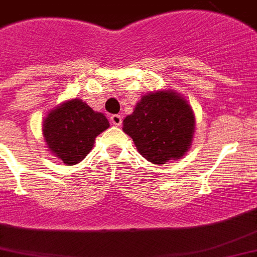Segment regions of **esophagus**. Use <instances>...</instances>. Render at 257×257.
I'll return each instance as SVG.
<instances>
[{
	"label": "esophagus",
	"instance_id": "obj_1",
	"mask_svg": "<svg viewBox=\"0 0 257 257\" xmlns=\"http://www.w3.org/2000/svg\"><path fill=\"white\" fill-rule=\"evenodd\" d=\"M111 122L113 125H116V126H120L122 122V117L120 115H112L111 116Z\"/></svg>",
	"mask_w": 257,
	"mask_h": 257
}]
</instances>
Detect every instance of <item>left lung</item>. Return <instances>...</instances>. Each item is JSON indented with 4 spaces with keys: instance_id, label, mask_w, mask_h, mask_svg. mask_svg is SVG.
Wrapping results in <instances>:
<instances>
[{
    "instance_id": "left-lung-1",
    "label": "left lung",
    "mask_w": 257,
    "mask_h": 257,
    "mask_svg": "<svg viewBox=\"0 0 257 257\" xmlns=\"http://www.w3.org/2000/svg\"><path fill=\"white\" fill-rule=\"evenodd\" d=\"M122 131L137 152L154 165L183 158L192 145L196 118L188 100L171 88L142 95Z\"/></svg>"
}]
</instances>
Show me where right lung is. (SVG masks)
Segmentation results:
<instances>
[{"label":"right lung","mask_w":257,"mask_h":257,"mask_svg":"<svg viewBox=\"0 0 257 257\" xmlns=\"http://www.w3.org/2000/svg\"><path fill=\"white\" fill-rule=\"evenodd\" d=\"M109 126L102 112L82 102L69 99L56 105L43 121V136L48 152L66 166L79 163L94 148L96 136Z\"/></svg>","instance_id":"obj_1"}]
</instances>
